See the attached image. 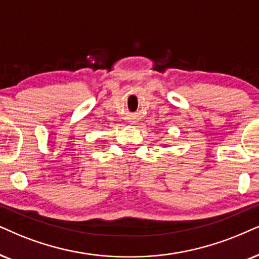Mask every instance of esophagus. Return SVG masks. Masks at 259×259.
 Wrapping results in <instances>:
<instances>
[{
	"label": "esophagus",
	"instance_id": "esophagus-1",
	"mask_svg": "<svg viewBox=\"0 0 259 259\" xmlns=\"http://www.w3.org/2000/svg\"><path fill=\"white\" fill-rule=\"evenodd\" d=\"M127 122H129L130 124H135L137 122V119L135 118V117H130V118L127 119Z\"/></svg>",
	"mask_w": 259,
	"mask_h": 259
}]
</instances>
